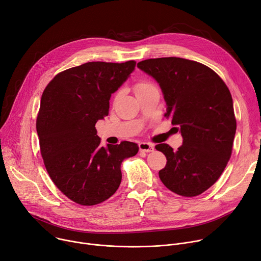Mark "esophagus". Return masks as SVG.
<instances>
[{"instance_id": "obj_1", "label": "esophagus", "mask_w": 261, "mask_h": 261, "mask_svg": "<svg viewBox=\"0 0 261 261\" xmlns=\"http://www.w3.org/2000/svg\"><path fill=\"white\" fill-rule=\"evenodd\" d=\"M138 147H139L140 152L148 153V152H153L154 151V146L149 144V143H139Z\"/></svg>"}]
</instances>
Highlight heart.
<instances>
[{"instance_id": "b5f03b06", "label": "heart", "mask_w": 261, "mask_h": 261, "mask_svg": "<svg viewBox=\"0 0 261 261\" xmlns=\"http://www.w3.org/2000/svg\"><path fill=\"white\" fill-rule=\"evenodd\" d=\"M150 87H154L153 84H151L150 82H147V81H140V82H138V83L135 85L134 89H135V92H136V91L143 90V89H147V88H150Z\"/></svg>"}]
</instances>
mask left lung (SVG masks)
<instances>
[{"instance_id": "1", "label": "left lung", "mask_w": 261, "mask_h": 261, "mask_svg": "<svg viewBox=\"0 0 261 261\" xmlns=\"http://www.w3.org/2000/svg\"><path fill=\"white\" fill-rule=\"evenodd\" d=\"M137 67L158 82L164 115L183 137L177 151L167 144L155 147L168 160L159 178L177 195L199 196L217 182L231 157L236 131L231 93L216 72L197 61L163 57Z\"/></svg>"}]
</instances>
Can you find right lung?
<instances>
[{"mask_svg":"<svg viewBox=\"0 0 261 261\" xmlns=\"http://www.w3.org/2000/svg\"><path fill=\"white\" fill-rule=\"evenodd\" d=\"M135 64L87 62L56 75L42 92L36 130L44 167L59 191L77 204L109 199L121 184L123 160L138 152L130 141L102 147L96 130L108 115L111 93Z\"/></svg>","mask_w":261,"mask_h":261,"instance_id":"add662e5","label":"right lung"}]
</instances>
